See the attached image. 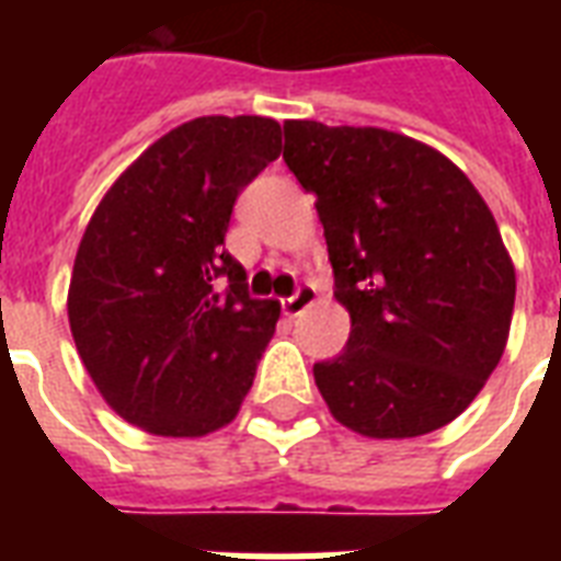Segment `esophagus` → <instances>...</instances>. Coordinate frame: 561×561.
I'll use <instances>...</instances> for the list:
<instances>
[{
	"instance_id": "34e87169",
	"label": "esophagus",
	"mask_w": 561,
	"mask_h": 561,
	"mask_svg": "<svg viewBox=\"0 0 561 561\" xmlns=\"http://www.w3.org/2000/svg\"><path fill=\"white\" fill-rule=\"evenodd\" d=\"M317 302V288L314 285H299L297 290H294V297L282 299V311H285V317H299L306 308H311Z\"/></svg>"
}]
</instances>
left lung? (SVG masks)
I'll return each instance as SVG.
<instances>
[{
	"label": "left lung",
	"instance_id": "left-lung-1",
	"mask_svg": "<svg viewBox=\"0 0 561 561\" xmlns=\"http://www.w3.org/2000/svg\"><path fill=\"white\" fill-rule=\"evenodd\" d=\"M294 178L317 197L346 350L314 364L332 416L373 439L448 425L497 367L515 267L486 201L434 148L381 127L285 122Z\"/></svg>",
	"mask_w": 561,
	"mask_h": 561
}]
</instances>
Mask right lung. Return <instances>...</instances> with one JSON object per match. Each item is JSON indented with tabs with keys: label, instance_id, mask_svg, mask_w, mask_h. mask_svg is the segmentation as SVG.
Wrapping results in <instances>:
<instances>
[{
	"label": "right lung",
	"instance_id": "add662e5",
	"mask_svg": "<svg viewBox=\"0 0 561 561\" xmlns=\"http://www.w3.org/2000/svg\"><path fill=\"white\" fill-rule=\"evenodd\" d=\"M282 153L279 122L203 116L148 148L87 224L69 329L118 416L157 436L236 419L279 320L224 250L236 197Z\"/></svg>",
	"mask_w": 561,
	"mask_h": 561
}]
</instances>
